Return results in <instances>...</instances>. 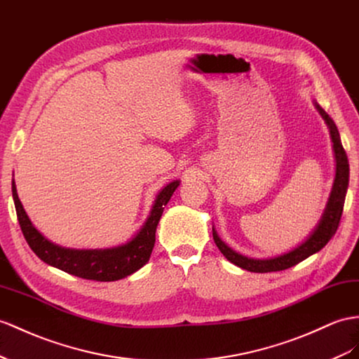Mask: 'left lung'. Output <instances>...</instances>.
Masks as SVG:
<instances>
[{"instance_id": "8db88e82", "label": "left lung", "mask_w": 359, "mask_h": 359, "mask_svg": "<svg viewBox=\"0 0 359 359\" xmlns=\"http://www.w3.org/2000/svg\"><path fill=\"white\" fill-rule=\"evenodd\" d=\"M317 109L321 114V116L325 118L326 124L329 126L330 136H332V142H334L335 159H337V174L334 180V188H332V192H330L325 214L321 217L316 231L312 232V235L305 243H302L297 249H294L288 253L280 255L278 258H271V259L245 258V256L232 250L231 247H227L222 240H219V236L212 229L214 241L219 249V252L226 256L227 261H231L232 264L238 265V267H241L247 271H253V273H270V271L287 270L290 267H294V265H297L303 259L309 258L311 255H314L318 250L323 249V247L329 243L330 238L335 235L339 219H341L347 185H348V161H347L346 150L343 149L341 140H339V133L334 119L330 118L318 104H317Z\"/></svg>"}]
</instances>
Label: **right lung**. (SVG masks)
I'll list each match as a JSON object with an SVG mask.
<instances>
[{
	"label": "right lung",
	"instance_id": "obj_1",
	"mask_svg": "<svg viewBox=\"0 0 359 359\" xmlns=\"http://www.w3.org/2000/svg\"><path fill=\"white\" fill-rule=\"evenodd\" d=\"M179 187V180L168 183L154 201L151 214L147 219L144 227L132 241L124 245L114 247L104 250H74L63 249L56 244L50 243L43 238L36 227L32 224L30 218L27 217L25 210L16 194L15 180L12 182V194L16 208L18 222L25 241L29 243L30 249L41 258L45 264L53 265L62 271L77 276L81 279L97 280V282H112L127 278L132 273L140 270L150 259L151 250L154 247V235L159 219L165 206L170 201L172 192Z\"/></svg>",
	"mask_w": 359,
	"mask_h": 359
}]
</instances>
